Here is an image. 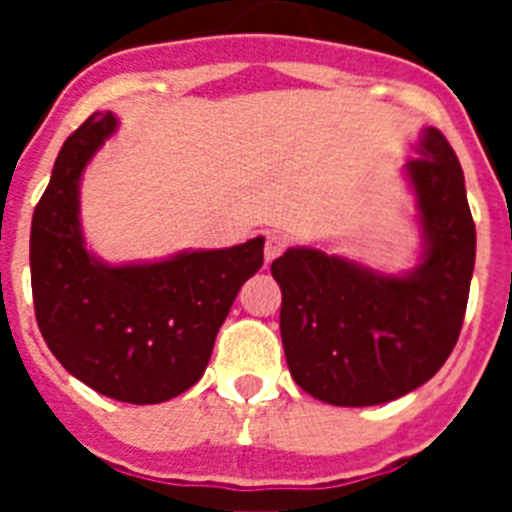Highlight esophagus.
Here are the masks:
<instances>
[{"label": "esophagus", "instance_id": "obj_1", "mask_svg": "<svg viewBox=\"0 0 512 512\" xmlns=\"http://www.w3.org/2000/svg\"><path fill=\"white\" fill-rule=\"evenodd\" d=\"M287 248V235L282 233H269L266 235V243H264V259L266 264H271V261L277 259L279 253Z\"/></svg>", "mask_w": 512, "mask_h": 512}]
</instances>
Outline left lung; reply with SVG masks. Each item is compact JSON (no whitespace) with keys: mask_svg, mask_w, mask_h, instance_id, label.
Listing matches in <instances>:
<instances>
[{"mask_svg":"<svg viewBox=\"0 0 512 512\" xmlns=\"http://www.w3.org/2000/svg\"><path fill=\"white\" fill-rule=\"evenodd\" d=\"M415 151L402 166L423 235L413 269L384 274L315 246L271 264L289 372L328 405L366 408L418 390L459 338L477 253L464 171L441 130L425 128Z\"/></svg>","mask_w":512,"mask_h":512,"instance_id":"obj_1","label":"left lung"}]
</instances>
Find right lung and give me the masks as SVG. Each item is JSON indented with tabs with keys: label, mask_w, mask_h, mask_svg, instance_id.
<instances>
[{
	"label": "right lung",
	"mask_w": 512,
	"mask_h": 512,
	"mask_svg": "<svg viewBox=\"0 0 512 512\" xmlns=\"http://www.w3.org/2000/svg\"><path fill=\"white\" fill-rule=\"evenodd\" d=\"M117 125L112 112L89 117L63 143L35 207V318L79 382L112 400L156 405L200 382L238 289L264 264V238L135 264L99 259L81 230V176Z\"/></svg>",
	"instance_id": "obj_1"
}]
</instances>
